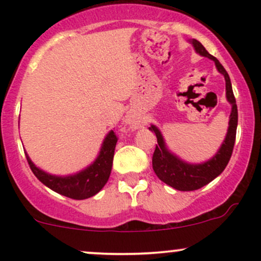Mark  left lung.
Instances as JSON below:
<instances>
[{"mask_svg":"<svg viewBox=\"0 0 261 261\" xmlns=\"http://www.w3.org/2000/svg\"><path fill=\"white\" fill-rule=\"evenodd\" d=\"M190 43L193 44L195 51L199 55L211 59L215 61L218 72L222 73L226 81V97L227 100L232 106V112L229 115V126L227 130L226 139L221 145L217 153L208 160L200 164H191L181 161L178 155L168 151L163 136L157 126L151 125L148 130L155 134L158 145H155L153 157H152V167L155 175L162 181L166 182L169 187L180 191H193L197 189L205 187L210 181L217 178L227 167L232 155L233 147H234L237 125H238V109H237L236 98L232 91V83H230L229 76L224 67L220 64V61L207 53V50L203 47V45L197 41L196 39H191Z\"/></svg>","mask_w":261,"mask_h":261,"instance_id":"1","label":"left lung"}]
</instances>
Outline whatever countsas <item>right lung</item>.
Wrapping results in <instances>:
<instances>
[{"label":"right lung","mask_w":261,"mask_h":261,"mask_svg":"<svg viewBox=\"0 0 261 261\" xmlns=\"http://www.w3.org/2000/svg\"><path fill=\"white\" fill-rule=\"evenodd\" d=\"M116 142H118L116 135L114 134L113 130L109 131V134L103 141L99 154L91 166L76 173V174L67 176L49 174V173L39 169L33 163L28 154H25V157L32 172L44 185H46L55 193L70 197V199L85 200L99 193L104 185L107 184L110 176V172H112Z\"/></svg>","instance_id":"1"}]
</instances>
